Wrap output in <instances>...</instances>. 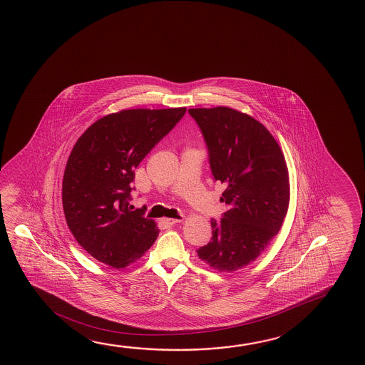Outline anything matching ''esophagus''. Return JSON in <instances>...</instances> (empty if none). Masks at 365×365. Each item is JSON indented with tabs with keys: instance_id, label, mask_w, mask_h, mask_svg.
I'll use <instances>...</instances> for the list:
<instances>
[{
	"instance_id": "1",
	"label": "esophagus",
	"mask_w": 365,
	"mask_h": 365,
	"mask_svg": "<svg viewBox=\"0 0 365 365\" xmlns=\"http://www.w3.org/2000/svg\"><path fill=\"white\" fill-rule=\"evenodd\" d=\"M163 221H164V224L167 225L180 224L183 221V217H180V219H163Z\"/></svg>"
}]
</instances>
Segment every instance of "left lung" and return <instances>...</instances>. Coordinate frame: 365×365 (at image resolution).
Masks as SVG:
<instances>
[{
	"instance_id": "8db88e82",
	"label": "left lung",
	"mask_w": 365,
	"mask_h": 365,
	"mask_svg": "<svg viewBox=\"0 0 365 365\" xmlns=\"http://www.w3.org/2000/svg\"><path fill=\"white\" fill-rule=\"evenodd\" d=\"M201 129L220 198L227 210L211 220L212 237L197 250L213 269L235 272L258 258L286 217L289 178L281 148L268 129L230 107L190 108Z\"/></svg>"
}]
</instances>
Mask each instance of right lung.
Masks as SVG:
<instances>
[{"label":"right lung","instance_id":"right-lung-1","mask_svg":"<svg viewBox=\"0 0 365 365\" xmlns=\"http://www.w3.org/2000/svg\"><path fill=\"white\" fill-rule=\"evenodd\" d=\"M185 110H123L97 120L74 144L63 177V210L76 240L98 262L125 268L157 240L145 207L130 205L131 183L135 168Z\"/></svg>","mask_w":365,"mask_h":365}]
</instances>
